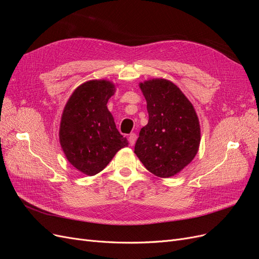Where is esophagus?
Listing matches in <instances>:
<instances>
[{"label": "esophagus", "mask_w": 259, "mask_h": 259, "mask_svg": "<svg viewBox=\"0 0 259 259\" xmlns=\"http://www.w3.org/2000/svg\"><path fill=\"white\" fill-rule=\"evenodd\" d=\"M136 139H137V135L135 134V133H132V134H130L128 136V140H130V144L131 146H134L135 143H136Z\"/></svg>", "instance_id": "1"}]
</instances>
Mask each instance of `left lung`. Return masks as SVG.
Segmentation results:
<instances>
[{
	"label": "left lung",
	"instance_id": "obj_1",
	"mask_svg": "<svg viewBox=\"0 0 259 259\" xmlns=\"http://www.w3.org/2000/svg\"><path fill=\"white\" fill-rule=\"evenodd\" d=\"M149 121L139 132L135 153L152 174L167 178L189 164L200 146V124L194 108L167 80L140 83Z\"/></svg>",
	"mask_w": 259,
	"mask_h": 259
}]
</instances>
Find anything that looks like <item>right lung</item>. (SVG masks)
<instances>
[{
    "label": "right lung",
    "instance_id": "1",
    "mask_svg": "<svg viewBox=\"0 0 259 259\" xmlns=\"http://www.w3.org/2000/svg\"><path fill=\"white\" fill-rule=\"evenodd\" d=\"M113 94L111 82L89 81L73 92L62 112L61 148L68 161L86 175L99 173L121 148L128 145L107 108Z\"/></svg>",
    "mask_w": 259,
    "mask_h": 259
}]
</instances>
